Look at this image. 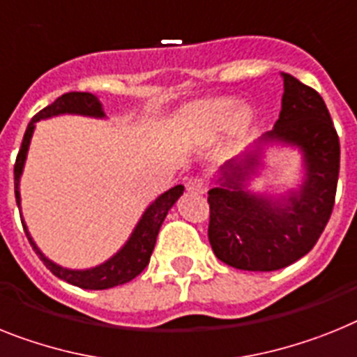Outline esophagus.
Wrapping results in <instances>:
<instances>
[{"label": "esophagus", "mask_w": 357, "mask_h": 357, "mask_svg": "<svg viewBox=\"0 0 357 357\" xmlns=\"http://www.w3.org/2000/svg\"><path fill=\"white\" fill-rule=\"evenodd\" d=\"M187 190L188 192L205 194L206 192V181L202 178H190L187 181Z\"/></svg>", "instance_id": "esophagus-1"}]
</instances>
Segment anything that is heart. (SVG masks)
I'll list each match as a JSON object with an SVG mask.
<instances>
[{
    "label": "heart",
    "mask_w": 357,
    "mask_h": 357,
    "mask_svg": "<svg viewBox=\"0 0 357 357\" xmlns=\"http://www.w3.org/2000/svg\"><path fill=\"white\" fill-rule=\"evenodd\" d=\"M252 121V110L236 98H211L190 105L181 114V130L192 145H211L225 128L241 132Z\"/></svg>",
    "instance_id": "1"
}]
</instances>
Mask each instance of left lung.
<instances>
[{
    "mask_svg": "<svg viewBox=\"0 0 357 357\" xmlns=\"http://www.w3.org/2000/svg\"><path fill=\"white\" fill-rule=\"evenodd\" d=\"M274 128L220 170L208 190V241L215 257L239 271H280L312 250L331 220L340 176V137L325 101L290 74ZM299 148L305 178L296 191L272 200L246 190L261 166L262 145Z\"/></svg>",
    "mask_w": 357,
    "mask_h": 357,
    "instance_id": "8db88e82",
    "label": "left lung"
}]
</instances>
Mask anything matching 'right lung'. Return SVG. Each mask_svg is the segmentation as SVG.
I'll return each mask as SVG.
<instances>
[{"label": "right lung", "instance_id": "add662e5", "mask_svg": "<svg viewBox=\"0 0 357 357\" xmlns=\"http://www.w3.org/2000/svg\"><path fill=\"white\" fill-rule=\"evenodd\" d=\"M61 114H77V116H89V118H105L103 107H101L98 96L91 94V92H67V94L59 96L52 105L45 107L43 110L36 114L34 118L31 119V123H29V127H26L23 142H21V149L17 152L16 165H14V188H16L17 208H20L21 203L20 179L21 174H23V167H25L26 152H29V145H31L32 134H34L36 121L54 118V116H61ZM183 185H176V187H172L165 194H161L160 197H155V202H152L151 205L146 206V211L143 212L142 220L137 221L136 229L132 230V234H130L127 243L123 245L110 259H107V261L98 266H92V268H85V271H72V268H65V266L56 265L54 261H50L49 257L45 256L40 248H38V245L34 243V239L31 238L29 230H26L25 221H21V223H23L26 238L31 241L36 254L41 257V261L45 263V266L54 275H58L59 280L86 290L112 289V287H118L123 285V283L132 281L136 275H139L145 271V266L151 261L155 238H158V232H160L161 225H163V220L167 218V214H169L174 203L178 202L179 196L183 194Z\"/></svg>", "mask_w": 357, "mask_h": 357}]
</instances>
